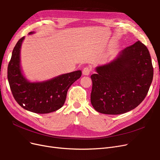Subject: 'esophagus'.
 <instances>
[{
    "label": "esophagus",
    "instance_id": "obj_1",
    "mask_svg": "<svg viewBox=\"0 0 160 160\" xmlns=\"http://www.w3.org/2000/svg\"><path fill=\"white\" fill-rule=\"evenodd\" d=\"M91 69L89 68V67H85V68L83 69V75H89L90 74L91 72Z\"/></svg>",
    "mask_w": 160,
    "mask_h": 160
}]
</instances>
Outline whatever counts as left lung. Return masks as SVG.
Wrapping results in <instances>:
<instances>
[{"label":"left lung","instance_id":"left-lung-1","mask_svg":"<svg viewBox=\"0 0 160 160\" xmlns=\"http://www.w3.org/2000/svg\"><path fill=\"white\" fill-rule=\"evenodd\" d=\"M95 71L91 76V103L97 111L108 115L125 113L138 107L147 95L153 76L149 52L139 41Z\"/></svg>","mask_w":160,"mask_h":160}]
</instances>
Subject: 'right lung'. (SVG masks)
<instances>
[{
    "mask_svg": "<svg viewBox=\"0 0 160 160\" xmlns=\"http://www.w3.org/2000/svg\"><path fill=\"white\" fill-rule=\"evenodd\" d=\"M24 39L25 37L20 38L14 47L8 65V81L12 95L19 105L27 111L41 114L53 112L64 105L67 91L80 78L81 71L62 74L45 81H28L21 67L20 52Z\"/></svg>",
    "mask_w": 160,
    "mask_h": 160,
    "instance_id": "obj_1",
    "label": "right lung"
}]
</instances>
